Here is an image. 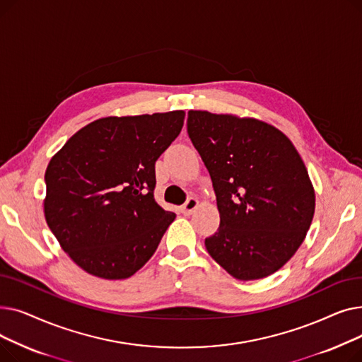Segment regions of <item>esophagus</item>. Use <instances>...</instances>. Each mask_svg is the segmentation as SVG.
<instances>
[{
	"instance_id": "obj_1",
	"label": "esophagus",
	"mask_w": 362,
	"mask_h": 362,
	"mask_svg": "<svg viewBox=\"0 0 362 362\" xmlns=\"http://www.w3.org/2000/svg\"><path fill=\"white\" fill-rule=\"evenodd\" d=\"M198 204H199V202H198L197 198H189V199L185 202V205L182 206V213H183L185 216L194 214V211L198 208Z\"/></svg>"
}]
</instances>
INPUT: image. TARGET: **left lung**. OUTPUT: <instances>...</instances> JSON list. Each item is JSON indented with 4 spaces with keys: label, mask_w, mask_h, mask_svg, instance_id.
Returning <instances> with one entry per match:
<instances>
[{
    "label": "left lung",
    "mask_w": 362,
    "mask_h": 362,
    "mask_svg": "<svg viewBox=\"0 0 362 362\" xmlns=\"http://www.w3.org/2000/svg\"><path fill=\"white\" fill-rule=\"evenodd\" d=\"M187 135L220 213L217 232L205 239L208 254L243 281L276 273L305 239L315 210L296 148L269 123L208 111L187 112Z\"/></svg>",
    "instance_id": "1"
}]
</instances>
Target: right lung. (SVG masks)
Instances as JSON below:
<instances>
[{
    "mask_svg": "<svg viewBox=\"0 0 362 362\" xmlns=\"http://www.w3.org/2000/svg\"><path fill=\"white\" fill-rule=\"evenodd\" d=\"M185 111L95 120L45 171L47 224L86 273L127 279L154 255L176 214L154 199L156 161L183 127Z\"/></svg>",
    "mask_w": 362,
    "mask_h": 362,
    "instance_id": "right-lung-1",
    "label": "right lung"
}]
</instances>
